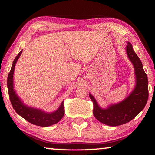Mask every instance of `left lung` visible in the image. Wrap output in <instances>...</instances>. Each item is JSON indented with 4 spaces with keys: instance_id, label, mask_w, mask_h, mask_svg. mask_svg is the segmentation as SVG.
I'll return each instance as SVG.
<instances>
[{
    "instance_id": "left-lung-1",
    "label": "left lung",
    "mask_w": 155,
    "mask_h": 155,
    "mask_svg": "<svg viewBox=\"0 0 155 155\" xmlns=\"http://www.w3.org/2000/svg\"><path fill=\"white\" fill-rule=\"evenodd\" d=\"M127 53L135 68L136 86L128 98L118 104L103 109L99 107L95 98L90 94L93 102L94 117L104 124L116 127L132 120L145 107L148 98V81L144 72L140 59L133 51L132 45L128 42Z\"/></svg>"
}]
</instances>
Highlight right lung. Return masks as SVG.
Masks as SVG:
<instances>
[{"instance_id":"right-lung-1","label":"right lung","mask_w":155,"mask_h":155,"mask_svg":"<svg viewBox=\"0 0 155 155\" xmlns=\"http://www.w3.org/2000/svg\"><path fill=\"white\" fill-rule=\"evenodd\" d=\"M22 51H21L15 57L12 64L11 70L8 74V77H7V88H8L9 99L13 108L18 114H19L23 118L33 124L46 127L56 124L64 117L65 111L63 102L61 104V106L56 111L51 114H48V113L41 111V110L31 108L23 104L22 102L15 93L14 85H13V76H14L15 64L20 54H22Z\"/></svg>"}]
</instances>
